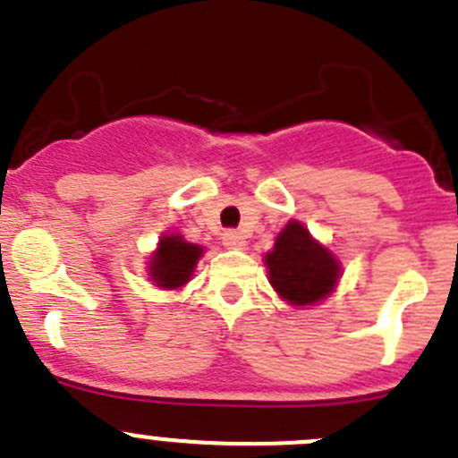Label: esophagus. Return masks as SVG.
<instances>
[{
	"mask_svg": "<svg viewBox=\"0 0 458 458\" xmlns=\"http://www.w3.org/2000/svg\"><path fill=\"white\" fill-rule=\"evenodd\" d=\"M222 245H225L226 250H242V247H245V238L238 232H225L222 233Z\"/></svg>",
	"mask_w": 458,
	"mask_h": 458,
	"instance_id": "34e87169",
	"label": "esophagus"
}]
</instances>
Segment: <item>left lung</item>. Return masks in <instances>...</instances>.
Masks as SVG:
<instances>
[{
    "label": "left lung",
    "instance_id": "8db88e82",
    "mask_svg": "<svg viewBox=\"0 0 458 458\" xmlns=\"http://www.w3.org/2000/svg\"><path fill=\"white\" fill-rule=\"evenodd\" d=\"M263 261L276 295L300 309L327 300L343 276L341 261L300 220H288Z\"/></svg>",
    "mask_w": 458,
    "mask_h": 458
}]
</instances>
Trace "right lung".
<instances>
[{
	"label": "right lung",
	"instance_id": "1",
	"mask_svg": "<svg viewBox=\"0 0 458 458\" xmlns=\"http://www.w3.org/2000/svg\"><path fill=\"white\" fill-rule=\"evenodd\" d=\"M201 257H204V247L188 242L177 232L163 233L157 250L147 261V275L154 286L163 291H177L192 279V272Z\"/></svg>",
	"mask_w": 458,
	"mask_h": 458
}]
</instances>
